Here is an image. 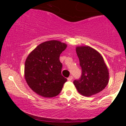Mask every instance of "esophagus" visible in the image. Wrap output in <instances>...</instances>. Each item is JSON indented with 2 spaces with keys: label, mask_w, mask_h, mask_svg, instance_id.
Segmentation results:
<instances>
[{
  "label": "esophagus",
  "mask_w": 126,
  "mask_h": 126,
  "mask_svg": "<svg viewBox=\"0 0 126 126\" xmlns=\"http://www.w3.org/2000/svg\"><path fill=\"white\" fill-rule=\"evenodd\" d=\"M72 79H73V77H72V76H69V77L68 78V80H69V81H71Z\"/></svg>",
  "instance_id": "34e87169"
}]
</instances>
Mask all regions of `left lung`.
<instances>
[{
    "label": "left lung",
    "mask_w": 126,
    "mask_h": 126,
    "mask_svg": "<svg viewBox=\"0 0 126 126\" xmlns=\"http://www.w3.org/2000/svg\"><path fill=\"white\" fill-rule=\"evenodd\" d=\"M82 68V76L73 82L80 94L91 96L102 91L109 83V72L103 57L88 46L76 48Z\"/></svg>",
    "instance_id": "obj_1"
}]
</instances>
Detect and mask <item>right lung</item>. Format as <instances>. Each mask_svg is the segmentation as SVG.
Wrapping results in <instances>:
<instances>
[{
	"label": "right lung",
	"instance_id": "obj_1",
	"mask_svg": "<svg viewBox=\"0 0 126 126\" xmlns=\"http://www.w3.org/2000/svg\"><path fill=\"white\" fill-rule=\"evenodd\" d=\"M67 44L58 40L41 43L26 58L24 77L29 87L44 97L57 96L67 79L62 76L59 57Z\"/></svg>",
	"mask_w": 126,
	"mask_h": 126
}]
</instances>
